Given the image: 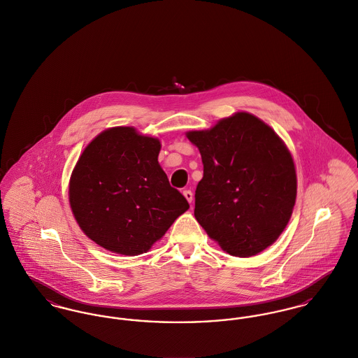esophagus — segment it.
Here are the masks:
<instances>
[{
	"label": "esophagus",
	"instance_id": "esophagus-1",
	"mask_svg": "<svg viewBox=\"0 0 358 358\" xmlns=\"http://www.w3.org/2000/svg\"><path fill=\"white\" fill-rule=\"evenodd\" d=\"M183 195H185V198L189 201V202H192V199H194V194H192V191L191 190H185L183 191Z\"/></svg>",
	"mask_w": 358,
	"mask_h": 358
}]
</instances>
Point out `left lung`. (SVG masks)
<instances>
[{"label":"left lung","mask_w":358,"mask_h":358,"mask_svg":"<svg viewBox=\"0 0 358 358\" xmlns=\"http://www.w3.org/2000/svg\"><path fill=\"white\" fill-rule=\"evenodd\" d=\"M187 138L203 164L195 190L196 221L229 255L262 252L282 234L296 202V169L285 143L248 113L189 131Z\"/></svg>","instance_id":"1"}]
</instances>
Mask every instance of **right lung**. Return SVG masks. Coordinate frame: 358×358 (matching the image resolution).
I'll return each instance as SVG.
<instances>
[{"mask_svg": "<svg viewBox=\"0 0 358 358\" xmlns=\"http://www.w3.org/2000/svg\"><path fill=\"white\" fill-rule=\"evenodd\" d=\"M160 141L134 127H111L84 149L69 183V202L83 232L100 247L140 255L189 208L168 182Z\"/></svg>", "mask_w": 358, "mask_h": 358, "instance_id": "obj_1", "label": "right lung"}]
</instances>
